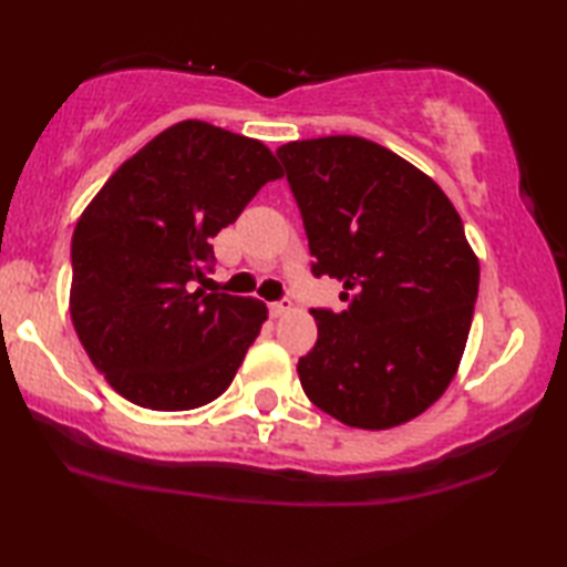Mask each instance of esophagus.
Here are the masks:
<instances>
[{
    "label": "esophagus",
    "instance_id": "1",
    "mask_svg": "<svg viewBox=\"0 0 567 567\" xmlns=\"http://www.w3.org/2000/svg\"><path fill=\"white\" fill-rule=\"evenodd\" d=\"M292 300H280V302H270V315L272 318H282V315H287V312H292Z\"/></svg>",
    "mask_w": 567,
    "mask_h": 567
}]
</instances>
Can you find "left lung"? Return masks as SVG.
<instances>
[{
  "label": "left lung",
  "mask_w": 567,
  "mask_h": 567,
  "mask_svg": "<svg viewBox=\"0 0 567 567\" xmlns=\"http://www.w3.org/2000/svg\"><path fill=\"white\" fill-rule=\"evenodd\" d=\"M315 257L348 310H310L318 342L297 362L305 395L350 427L388 430L453 382L480 265L463 219L425 172L375 142L334 134L277 150Z\"/></svg>",
  "instance_id": "8db88e82"
}]
</instances>
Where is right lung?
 Listing matches in <instances>:
<instances>
[{
  "label": "right lung",
  "instance_id": "right-lung-1",
  "mask_svg": "<svg viewBox=\"0 0 567 567\" xmlns=\"http://www.w3.org/2000/svg\"><path fill=\"white\" fill-rule=\"evenodd\" d=\"M277 177L260 140L185 120L124 162L76 219L72 324L124 400L192 410L229 388L267 307L205 290L209 239Z\"/></svg>",
  "mask_w": 567,
  "mask_h": 567
}]
</instances>
